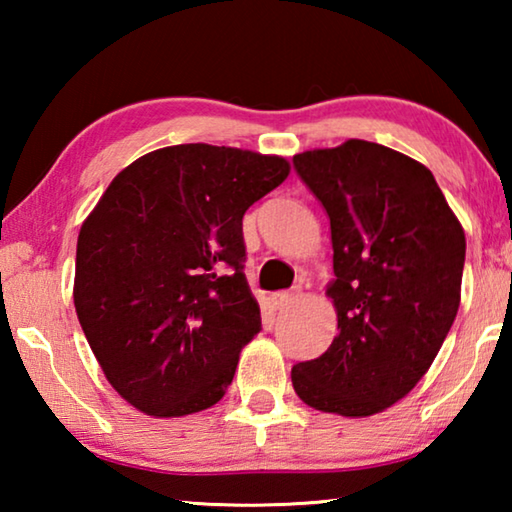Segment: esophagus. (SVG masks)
<instances>
[{"label": "esophagus", "instance_id": "esophagus-1", "mask_svg": "<svg viewBox=\"0 0 512 512\" xmlns=\"http://www.w3.org/2000/svg\"><path fill=\"white\" fill-rule=\"evenodd\" d=\"M298 298V291H284V293H273L271 305L275 309H287L293 300Z\"/></svg>", "mask_w": 512, "mask_h": 512}]
</instances>
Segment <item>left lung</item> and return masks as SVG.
Wrapping results in <instances>:
<instances>
[{"label": "left lung", "instance_id": "1", "mask_svg": "<svg viewBox=\"0 0 512 512\" xmlns=\"http://www.w3.org/2000/svg\"><path fill=\"white\" fill-rule=\"evenodd\" d=\"M329 216L339 334L291 381L311 409L366 418L400 402L436 359L461 305L465 232L433 173L348 140L293 155Z\"/></svg>", "mask_w": 512, "mask_h": 512}]
</instances>
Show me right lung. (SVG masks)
I'll list each match as a JSON object with an SVG mask.
<instances>
[{
  "label": "right lung",
  "mask_w": 512,
  "mask_h": 512,
  "mask_svg": "<svg viewBox=\"0 0 512 512\" xmlns=\"http://www.w3.org/2000/svg\"><path fill=\"white\" fill-rule=\"evenodd\" d=\"M280 155L212 144L151 151L83 221L74 307L110 386L153 418L210 409L262 329L241 219L289 176Z\"/></svg>",
  "instance_id": "add662e5"
}]
</instances>
